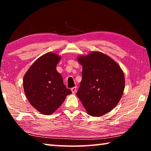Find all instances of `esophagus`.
<instances>
[{"mask_svg": "<svg viewBox=\"0 0 151 151\" xmlns=\"http://www.w3.org/2000/svg\"><path fill=\"white\" fill-rule=\"evenodd\" d=\"M76 88H76V86H75V87H73V88H71V91H72L73 93H76V90H77V89H76Z\"/></svg>", "mask_w": 151, "mask_h": 151, "instance_id": "1", "label": "esophagus"}]
</instances>
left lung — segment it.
Here are the masks:
<instances>
[{
	"label": "left lung",
	"instance_id": "left-lung-1",
	"mask_svg": "<svg viewBox=\"0 0 151 151\" xmlns=\"http://www.w3.org/2000/svg\"><path fill=\"white\" fill-rule=\"evenodd\" d=\"M83 78L76 93L88 114L101 116L112 111L121 100L125 80L120 66L108 55L93 51L80 55Z\"/></svg>",
	"mask_w": 151,
	"mask_h": 151
}]
</instances>
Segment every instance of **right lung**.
Segmentation results:
<instances>
[{
    "label": "right lung",
    "instance_id": "1",
    "mask_svg": "<svg viewBox=\"0 0 151 151\" xmlns=\"http://www.w3.org/2000/svg\"><path fill=\"white\" fill-rule=\"evenodd\" d=\"M61 57L47 52L30 66L23 78L24 93L30 104L45 115H50L72 93L57 70Z\"/></svg>",
    "mask_w": 151,
    "mask_h": 151
}]
</instances>
